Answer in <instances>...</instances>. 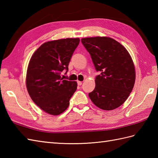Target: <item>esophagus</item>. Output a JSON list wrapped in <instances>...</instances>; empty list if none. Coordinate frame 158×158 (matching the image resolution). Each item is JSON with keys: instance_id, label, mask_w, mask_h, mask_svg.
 Returning <instances> with one entry per match:
<instances>
[{"instance_id": "esophagus-1", "label": "esophagus", "mask_w": 158, "mask_h": 158, "mask_svg": "<svg viewBox=\"0 0 158 158\" xmlns=\"http://www.w3.org/2000/svg\"><path fill=\"white\" fill-rule=\"evenodd\" d=\"M77 85H82V81H77Z\"/></svg>"}]
</instances>
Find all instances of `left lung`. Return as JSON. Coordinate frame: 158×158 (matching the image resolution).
<instances>
[{
  "mask_svg": "<svg viewBox=\"0 0 158 158\" xmlns=\"http://www.w3.org/2000/svg\"><path fill=\"white\" fill-rule=\"evenodd\" d=\"M81 43L91 56L96 70V87L89 96L100 109L110 110L128 98L135 82V66L128 52L109 37L84 38Z\"/></svg>",
  "mask_w": 158,
  "mask_h": 158,
  "instance_id": "1",
  "label": "left lung"
}]
</instances>
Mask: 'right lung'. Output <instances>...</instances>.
Wrapping results in <instances>:
<instances>
[{"mask_svg":"<svg viewBox=\"0 0 158 158\" xmlns=\"http://www.w3.org/2000/svg\"><path fill=\"white\" fill-rule=\"evenodd\" d=\"M80 41L64 39L43 43L31 57L26 74V87L36 105L50 115H58L68 108L77 89L76 81L63 79L69 64Z\"/></svg>","mask_w":158,"mask_h":158,"instance_id":"1","label":"right lung"}]
</instances>
